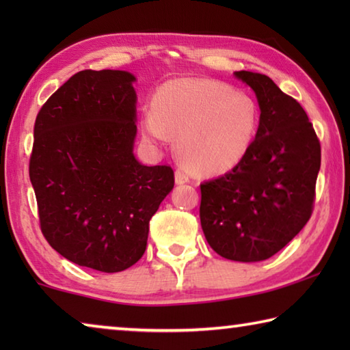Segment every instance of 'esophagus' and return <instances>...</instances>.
<instances>
[{
	"label": "esophagus",
	"instance_id": "1",
	"mask_svg": "<svg viewBox=\"0 0 350 350\" xmlns=\"http://www.w3.org/2000/svg\"><path fill=\"white\" fill-rule=\"evenodd\" d=\"M174 176H176V183H177V185H183V183L189 182V177H188V174H187L185 171H183L182 168H177V170H176V173H174Z\"/></svg>",
	"mask_w": 350,
	"mask_h": 350
}]
</instances>
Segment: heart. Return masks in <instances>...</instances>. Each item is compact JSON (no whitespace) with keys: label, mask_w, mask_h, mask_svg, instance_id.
Instances as JSON below:
<instances>
[{"label":"heart","mask_w":350,"mask_h":350,"mask_svg":"<svg viewBox=\"0 0 350 350\" xmlns=\"http://www.w3.org/2000/svg\"><path fill=\"white\" fill-rule=\"evenodd\" d=\"M140 128L150 142L177 137L176 151L193 173L216 176L245 157L258 126V108L245 92L208 79H176L159 88Z\"/></svg>","instance_id":"1"}]
</instances>
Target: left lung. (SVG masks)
<instances>
[{
    "mask_svg": "<svg viewBox=\"0 0 350 350\" xmlns=\"http://www.w3.org/2000/svg\"><path fill=\"white\" fill-rule=\"evenodd\" d=\"M256 94L259 126L236 167L200 183V225L217 254L239 262L269 259L309 221L321 146L306 111L270 77L234 72Z\"/></svg>",
    "mask_w": 350,
    "mask_h": 350,
    "instance_id": "1",
    "label": "left lung"
}]
</instances>
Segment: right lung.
I'll return each mask as SVG.
<instances>
[{"label":"right lung","mask_w":350,"mask_h":350,"mask_svg":"<svg viewBox=\"0 0 350 350\" xmlns=\"http://www.w3.org/2000/svg\"><path fill=\"white\" fill-rule=\"evenodd\" d=\"M135 77L80 70L47 98L29 162L40 227L70 262L105 273L144 256L150 219L174 187L168 165L134 156Z\"/></svg>","instance_id":"obj_1"}]
</instances>
